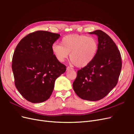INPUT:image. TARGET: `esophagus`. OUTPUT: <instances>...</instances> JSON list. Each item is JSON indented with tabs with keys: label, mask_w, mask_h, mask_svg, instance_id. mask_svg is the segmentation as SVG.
Instances as JSON below:
<instances>
[{
	"label": "esophagus",
	"mask_w": 134,
	"mask_h": 134,
	"mask_svg": "<svg viewBox=\"0 0 134 134\" xmlns=\"http://www.w3.org/2000/svg\"><path fill=\"white\" fill-rule=\"evenodd\" d=\"M73 69H72V68H71V67H70V66H68L67 68H66V70H72Z\"/></svg>",
	"instance_id": "esophagus-1"
}]
</instances>
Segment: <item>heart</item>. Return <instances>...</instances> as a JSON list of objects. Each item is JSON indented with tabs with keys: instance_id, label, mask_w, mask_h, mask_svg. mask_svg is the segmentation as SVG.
<instances>
[{
	"instance_id": "heart-1",
	"label": "heart",
	"mask_w": 134,
	"mask_h": 134,
	"mask_svg": "<svg viewBox=\"0 0 134 134\" xmlns=\"http://www.w3.org/2000/svg\"><path fill=\"white\" fill-rule=\"evenodd\" d=\"M98 48V41L94 37L70 35L62 38L61 44H52V51L55 58L60 62H64L70 53L71 63L78 67H84L94 59Z\"/></svg>"
}]
</instances>
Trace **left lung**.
I'll return each instance as SVG.
<instances>
[{"instance_id":"1","label":"left lung","mask_w":134,"mask_h":134,"mask_svg":"<svg viewBox=\"0 0 134 134\" xmlns=\"http://www.w3.org/2000/svg\"><path fill=\"white\" fill-rule=\"evenodd\" d=\"M98 36V52L94 59L77 71L74 91L84 100L103 98L118 82L122 68L120 51L112 38L101 30L90 32Z\"/></svg>"}]
</instances>
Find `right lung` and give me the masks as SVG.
I'll list each match as a JSON object with an SVG mask.
<instances>
[{
	"label": "right lung",
	"mask_w": 134,
	"mask_h": 134,
	"mask_svg": "<svg viewBox=\"0 0 134 134\" xmlns=\"http://www.w3.org/2000/svg\"><path fill=\"white\" fill-rule=\"evenodd\" d=\"M60 36L37 31L23 37L15 48L12 64L14 84L29 102L40 103L49 98L55 80L66 70L52 51Z\"/></svg>",
	"instance_id": "right-lung-1"
}]
</instances>
